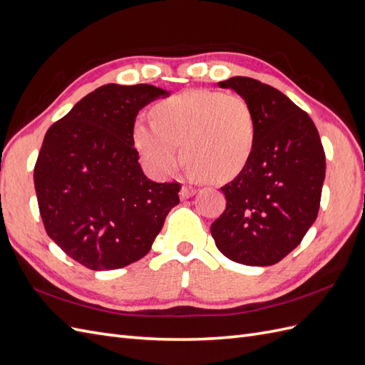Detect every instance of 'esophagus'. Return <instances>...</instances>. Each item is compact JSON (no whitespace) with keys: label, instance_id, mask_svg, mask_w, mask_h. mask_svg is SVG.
<instances>
[{"label":"esophagus","instance_id":"esophagus-1","mask_svg":"<svg viewBox=\"0 0 365 365\" xmlns=\"http://www.w3.org/2000/svg\"><path fill=\"white\" fill-rule=\"evenodd\" d=\"M179 194H180L182 200H186V199L192 197V195L195 194V190L192 188V186H182V190H180Z\"/></svg>","mask_w":365,"mask_h":365}]
</instances>
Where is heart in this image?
<instances>
[{"instance_id": "1", "label": "heart", "mask_w": 365, "mask_h": 365, "mask_svg": "<svg viewBox=\"0 0 365 365\" xmlns=\"http://www.w3.org/2000/svg\"><path fill=\"white\" fill-rule=\"evenodd\" d=\"M154 120L138 117L133 142L146 168L158 177H171L188 158L192 179L227 182L248 165L253 154L255 117L245 98L236 93L191 89L158 101Z\"/></svg>"}]
</instances>
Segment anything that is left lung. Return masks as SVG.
Segmentation results:
<instances>
[{"label":"left lung","mask_w":365,"mask_h":365,"mask_svg":"<svg viewBox=\"0 0 365 365\" xmlns=\"http://www.w3.org/2000/svg\"><path fill=\"white\" fill-rule=\"evenodd\" d=\"M250 105L256 140L245 170L222 188L227 208L211 236L237 264L268 267L301 244L319 211L325 154L307 112L282 92L248 77L219 81Z\"/></svg>","instance_id":"8db88e82"}]
</instances>
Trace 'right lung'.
I'll return each instance as SVG.
<instances>
[{"label": "right lung", "mask_w": 365, "mask_h": 365, "mask_svg": "<svg viewBox=\"0 0 365 365\" xmlns=\"http://www.w3.org/2000/svg\"><path fill=\"white\" fill-rule=\"evenodd\" d=\"M170 92L153 85L101 86L44 135L34 170L48 236L93 272L117 269L149 253L182 186L149 180L133 126L138 110Z\"/></svg>", "instance_id": "add662e5"}]
</instances>
